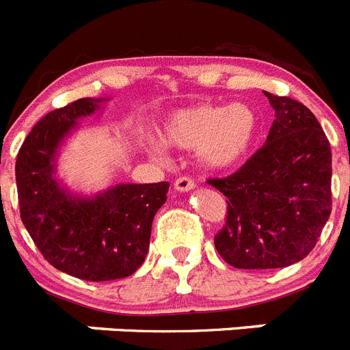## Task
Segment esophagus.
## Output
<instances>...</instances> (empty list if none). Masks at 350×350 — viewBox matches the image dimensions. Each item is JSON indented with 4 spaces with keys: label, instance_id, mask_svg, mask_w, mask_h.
<instances>
[{
    "label": "esophagus",
    "instance_id": "obj_1",
    "mask_svg": "<svg viewBox=\"0 0 350 350\" xmlns=\"http://www.w3.org/2000/svg\"><path fill=\"white\" fill-rule=\"evenodd\" d=\"M173 189L178 191V193H187V191H193L194 189V180L189 177H180L175 180L173 184Z\"/></svg>",
    "mask_w": 350,
    "mask_h": 350
}]
</instances>
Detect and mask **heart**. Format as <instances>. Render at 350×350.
Returning a JSON list of instances; mask_svg holds the SVG:
<instances>
[{
  "label": "heart",
  "mask_w": 350,
  "mask_h": 350,
  "mask_svg": "<svg viewBox=\"0 0 350 350\" xmlns=\"http://www.w3.org/2000/svg\"><path fill=\"white\" fill-rule=\"evenodd\" d=\"M259 120L243 103H200L180 108L166 117L161 126V140H148L147 152L165 163L166 145L182 150H196L198 163L210 172H226L249 156L258 138Z\"/></svg>",
  "instance_id": "b5f03b06"
}]
</instances>
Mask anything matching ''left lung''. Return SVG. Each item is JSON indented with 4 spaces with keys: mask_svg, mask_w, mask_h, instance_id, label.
<instances>
[{
    "mask_svg": "<svg viewBox=\"0 0 350 350\" xmlns=\"http://www.w3.org/2000/svg\"><path fill=\"white\" fill-rule=\"evenodd\" d=\"M262 92L275 110L265 145L237 173L208 180L228 198L215 249L243 270L301 261L332 213V148L323 128L299 101Z\"/></svg>",
    "mask_w": 350,
    "mask_h": 350,
    "instance_id": "1",
    "label": "left lung"
}]
</instances>
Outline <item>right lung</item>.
Here are the masks:
<instances>
[{"mask_svg":"<svg viewBox=\"0 0 350 350\" xmlns=\"http://www.w3.org/2000/svg\"><path fill=\"white\" fill-rule=\"evenodd\" d=\"M105 98H82L40 119L15 163L21 219L52 267L91 282L133 275L148 252L152 221L165 205L168 182L116 184L100 193H73L57 177L59 148L80 119Z\"/></svg>","mask_w":350,"mask_h":350,"instance_id":"add662e5","label":"right lung"}]
</instances>
